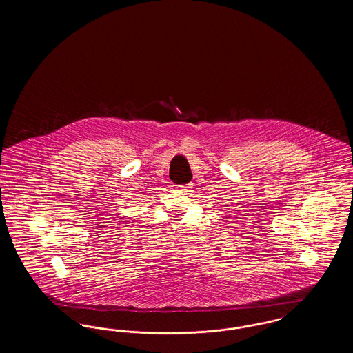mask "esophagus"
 <instances>
[{
    "mask_svg": "<svg viewBox=\"0 0 353 353\" xmlns=\"http://www.w3.org/2000/svg\"><path fill=\"white\" fill-rule=\"evenodd\" d=\"M179 190L182 191H190V188H192V183H188V185H181V186H176Z\"/></svg>",
    "mask_w": 353,
    "mask_h": 353,
    "instance_id": "34e87169",
    "label": "esophagus"
}]
</instances>
